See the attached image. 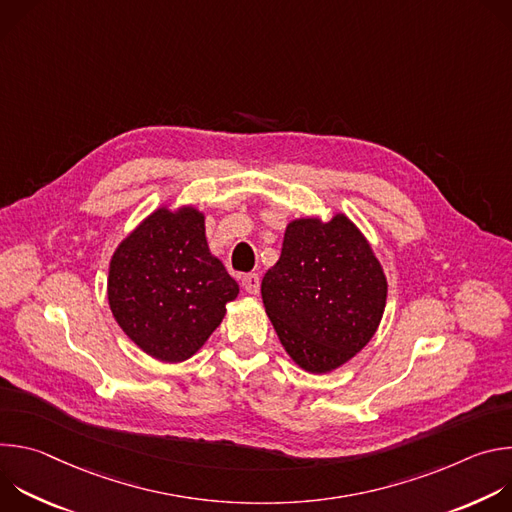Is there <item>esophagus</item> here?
Instances as JSON below:
<instances>
[{"label": "esophagus", "instance_id": "34e87169", "mask_svg": "<svg viewBox=\"0 0 512 512\" xmlns=\"http://www.w3.org/2000/svg\"><path fill=\"white\" fill-rule=\"evenodd\" d=\"M241 285H243V289L247 291V294H251V296L259 294V287H261V279H259V273H247V275H243V279H241Z\"/></svg>", "mask_w": 512, "mask_h": 512}]
</instances>
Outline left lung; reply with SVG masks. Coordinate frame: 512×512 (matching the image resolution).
Instances as JSON below:
<instances>
[{
    "mask_svg": "<svg viewBox=\"0 0 512 512\" xmlns=\"http://www.w3.org/2000/svg\"><path fill=\"white\" fill-rule=\"evenodd\" d=\"M265 312L300 369L330 373L375 336L387 277L373 247L346 214L296 218L279 261L261 281Z\"/></svg>",
    "mask_w": 512,
    "mask_h": 512,
    "instance_id": "obj_1",
    "label": "left lung"
}]
</instances>
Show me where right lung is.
Wrapping results in <instances>:
<instances>
[{
	"label": "right lung",
	"mask_w": 512,
	"mask_h": 512,
	"mask_svg": "<svg viewBox=\"0 0 512 512\" xmlns=\"http://www.w3.org/2000/svg\"><path fill=\"white\" fill-rule=\"evenodd\" d=\"M239 296L237 281L206 243L204 214L160 206L109 263L107 298L121 330L162 362L196 354Z\"/></svg>",
	"instance_id": "right-lung-1"
}]
</instances>
